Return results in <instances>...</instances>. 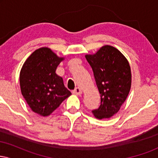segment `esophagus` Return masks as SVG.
Wrapping results in <instances>:
<instances>
[{
    "mask_svg": "<svg viewBox=\"0 0 158 158\" xmlns=\"http://www.w3.org/2000/svg\"><path fill=\"white\" fill-rule=\"evenodd\" d=\"M73 94H75V95L77 96H80L81 94H82V91H81V88H76L75 89L73 90Z\"/></svg>",
    "mask_w": 158,
    "mask_h": 158,
    "instance_id": "1",
    "label": "esophagus"
}]
</instances>
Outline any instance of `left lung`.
Masks as SVG:
<instances>
[{
    "mask_svg": "<svg viewBox=\"0 0 158 158\" xmlns=\"http://www.w3.org/2000/svg\"><path fill=\"white\" fill-rule=\"evenodd\" d=\"M85 58L93 70L101 97L100 106L92 114L99 119L110 118L120 109L131 89L129 63L118 49L110 45H104Z\"/></svg>",
    "mask_w": 158,
    "mask_h": 158,
    "instance_id": "1",
    "label": "left lung"
}]
</instances>
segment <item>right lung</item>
<instances>
[{"label": "right lung", "mask_w": 158, "mask_h": 158, "mask_svg": "<svg viewBox=\"0 0 158 158\" xmlns=\"http://www.w3.org/2000/svg\"><path fill=\"white\" fill-rule=\"evenodd\" d=\"M64 59L44 47L32 52L21 68V94L32 111L42 117L50 115L71 95L62 78L56 73L58 65Z\"/></svg>", "instance_id": "1"}]
</instances>
